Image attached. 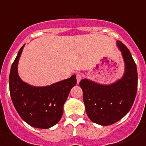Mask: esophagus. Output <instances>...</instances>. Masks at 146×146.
Masks as SVG:
<instances>
[{
    "label": "esophagus",
    "instance_id": "esophagus-1",
    "mask_svg": "<svg viewBox=\"0 0 146 146\" xmlns=\"http://www.w3.org/2000/svg\"><path fill=\"white\" fill-rule=\"evenodd\" d=\"M82 76L81 75V74H77V84L79 83L80 82V80H82Z\"/></svg>",
    "mask_w": 146,
    "mask_h": 146
}]
</instances>
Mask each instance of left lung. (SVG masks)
<instances>
[{
	"mask_svg": "<svg viewBox=\"0 0 146 146\" xmlns=\"http://www.w3.org/2000/svg\"><path fill=\"white\" fill-rule=\"evenodd\" d=\"M116 45L124 62L122 77L110 84H100L86 78L80 82L88 116L102 126L115 123L129 113L137 89V71L131 52L120 41Z\"/></svg>",
	"mask_w": 146,
	"mask_h": 146,
	"instance_id": "8db88e82",
	"label": "left lung"
}]
</instances>
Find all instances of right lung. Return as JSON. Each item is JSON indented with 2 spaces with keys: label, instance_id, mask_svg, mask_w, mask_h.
Instances as JSON below:
<instances>
[{
  "label": "right lung",
  "instance_id": "1",
  "mask_svg": "<svg viewBox=\"0 0 146 146\" xmlns=\"http://www.w3.org/2000/svg\"><path fill=\"white\" fill-rule=\"evenodd\" d=\"M11 65L9 91L13 104L22 119L30 126L49 129L58 123L71 89L77 84L76 75L46 86H34L24 82L18 74V64L24 47Z\"/></svg>",
  "mask_w": 146,
  "mask_h": 146
}]
</instances>
